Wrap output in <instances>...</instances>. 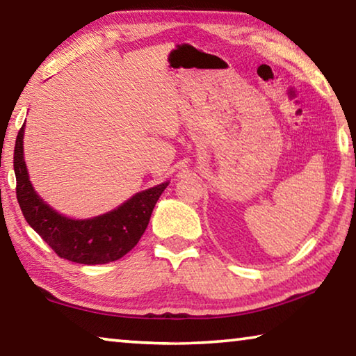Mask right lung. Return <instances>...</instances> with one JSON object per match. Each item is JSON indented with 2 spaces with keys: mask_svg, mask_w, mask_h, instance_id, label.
Instances as JSON below:
<instances>
[{
  "mask_svg": "<svg viewBox=\"0 0 356 356\" xmlns=\"http://www.w3.org/2000/svg\"><path fill=\"white\" fill-rule=\"evenodd\" d=\"M23 131L17 135L14 149V171L17 179V201L23 216L59 257L67 261L95 265L118 261L140 242L149 225L150 215L168 182L136 195L113 212L92 220H70L35 195L23 160Z\"/></svg>",
  "mask_w": 356,
  "mask_h": 356,
  "instance_id": "right-lung-1",
  "label": "right lung"
}]
</instances>
